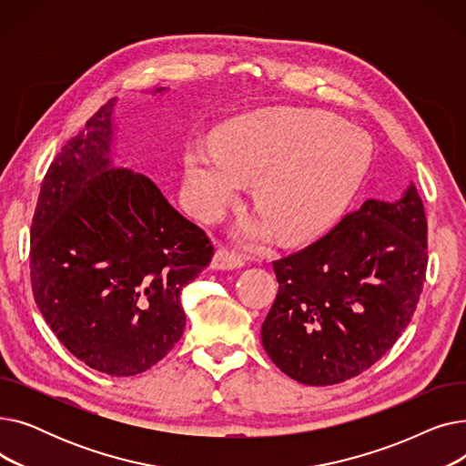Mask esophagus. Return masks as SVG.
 <instances>
[{"label": "esophagus", "instance_id": "obj_1", "mask_svg": "<svg viewBox=\"0 0 466 466\" xmlns=\"http://www.w3.org/2000/svg\"><path fill=\"white\" fill-rule=\"evenodd\" d=\"M243 264H246V258L232 249H217L211 262L215 270H234V268H241Z\"/></svg>", "mask_w": 466, "mask_h": 466}]
</instances>
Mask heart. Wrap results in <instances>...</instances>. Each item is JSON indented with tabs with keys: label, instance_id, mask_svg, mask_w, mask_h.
I'll list each match as a JSON object with an SVG mask.
<instances>
[{
	"label": "heart",
	"instance_id": "b5f03b06",
	"mask_svg": "<svg viewBox=\"0 0 466 466\" xmlns=\"http://www.w3.org/2000/svg\"><path fill=\"white\" fill-rule=\"evenodd\" d=\"M185 194L194 215L217 220L253 181L266 220L243 223L255 243L274 228L285 241L327 230L344 213L370 164V143L344 120L319 111L270 109L234 118L213 145L188 147Z\"/></svg>",
	"mask_w": 466,
	"mask_h": 466
}]
</instances>
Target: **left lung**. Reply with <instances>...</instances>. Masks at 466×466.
I'll return each instance as SVG.
<instances>
[{
  "mask_svg": "<svg viewBox=\"0 0 466 466\" xmlns=\"http://www.w3.org/2000/svg\"><path fill=\"white\" fill-rule=\"evenodd\" d=\"M427 260L418 188L395 204L366 200L323 238L272 260L279 289L260 329L266 353L315 387L369 370L408 327Z\"/></svg>",
  "mask_w": 466,
  "mask_h": 466,
  "instance_id": "obj_1",
  "label": "left lung"
}]
</instances>
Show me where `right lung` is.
Masks as SVG:
<instances>
[{"instance_id": "obj_1", "label": "right lung", "mask_w": 466, "mask_h": 466, "mask_svg": "<svg viewBox=\"0 0 466 466\" xmlns=\"http://www.w3.org/2000/svg\"><path fill=\"white\" fill-rule=\"evenodd\" d=\"M113 100L73 136L43 177L30 228V278L66 350L109 376H136L174 348L181 292L211 239L132 169L109 167Z\"/></svg>"}]
</instances>
